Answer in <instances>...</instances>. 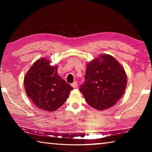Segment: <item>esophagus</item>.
Returning <instances> with one entry per match:
<instances>
[{"instance_id":"esophagus-1","label":"esophagus","mask_w":152,"mask_h":152,"mask_svg":"<svg viewBox=\"0 0 152 152\" xmlns=\"http://www.w3.org/2000/svg\"><path fill=\"white\" fill-rule=\"evenodd\" d=\"M72 86L74 88H76L77 87H78V82H77L76 81L74 82L72 84Z\"/></svg>"}]
</instances>
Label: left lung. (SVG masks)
I'll return each mask as SVG.
<instances>
[{
    "mask_svg": "<svg viewBox=\"0 0 152 152\" xmlns=\"http://www.w3.org/2000/svg\"><path fill=\"white\" fill-rule=\"evenodd\" d=\"M84 79L80 91L87 103L97 110L114 106L127 86L124 69L108 54H102L87 64Z\"/></svg>",
    "mask_w": 152,
    "mask_h": 152,
    "instance_id": "obj_1",
    "label": "left lung"
}]
</instances>
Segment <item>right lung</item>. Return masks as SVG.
Here are the masks:
<instances>
[{
    "label": "right lung",
    "instance_id": "add662e5",
    "mask_svg": "<svg viewBox=\"0 0 152 152\" xmlns=\"http://www.w3.org/2000/svg\"><path fill=\"white\" fill-rule=\"evenodd\" d=\"M48 59L33 64L26 74L24 85L27 96L36 106L54 111L62 105L73 89L58 74V66H51Z\"/></svg>",
    "mask_w": 152,
    "mask_h": 152
}]
</instances>
